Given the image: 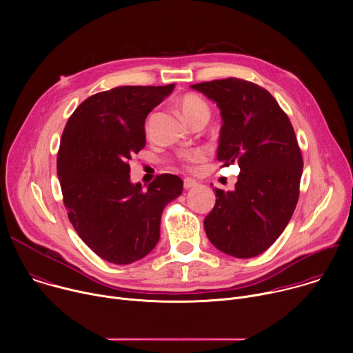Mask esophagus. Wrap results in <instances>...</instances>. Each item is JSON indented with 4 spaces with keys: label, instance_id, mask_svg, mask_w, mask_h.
I'll return each instance as SVG.
<instances>
[{
    "label": "esophagus",
    "instance_id": "esophagus-1",
    "mask_svg": "<svg viewBox=\"0 0 353 353\" xmlns=\"http://www.w3.org/2000/svg\"><path fill=\"white\" fill-rule=\"evenodd\" d=\"M196 184H198V183H196L195 180H192V179H184V181H183V185H184L185 190H190V188L195 187Z\"/></svg>",
    "mask_w": 353,
    "mask_h": 353
}]
</instances>
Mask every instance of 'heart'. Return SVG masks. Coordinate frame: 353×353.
Wrapping results in <instances>:
<instances>
[{
  "label": "heart",
  "mask_w": 353,
  "mask_h": 353,
  "mask_svg": "<svg viewBox=\"0 0 353 353\" xmlns=\"http://www.w3.org/2000/svg\"><path fill=\"white\" fill-rule=\"evenodd\" d=\"M177 108L183 116V119L188 123L192 124L198 120H208L210 117V105L207 100L199 96L196 93H184L177 99ZM146 130L149 127V119L146 121ZM208 157V152L205 149H190V150H183V152H179L174 158V162L184 168L185 170H194L198 163L204 162Z\"/></svg>",
  "instance_id": "obj_1"
}]
</instances>
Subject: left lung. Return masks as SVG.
I'll list each match as a JSON object with an SVG mask.
<instances>
[{
	"label": "left lung",
	"instance_id": "1",
	"mask_svg": "<svg viewBox=\"0 0 353 353\" xmlns=\"http://www.w3.org/2000/svg\"><path fill=\"white\" fill-rule=\"evenodd\" d=\"M221 109L218 161L240 168L233 191L215 188L204 219L210 241L225 254L256 257L285 230L299 199L303 158L288 114L264 88L239 78L191 85Z\"/></svg>",
	"mask_w": 353,
	"mask_h": 353
}]
</instances>
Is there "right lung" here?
Here are the masks:
<instances>
[{"label": "right lung", "mask_w": 353, "mask_h": 353, "mask_svg": "<svg viewBox=\"0 0 353 353\" xmlns=\"http://www.w3.org/2000/svg\"><path fill=\"white\" fill-rule=\"evenodd\" d=\"M117 86L75 109L63 131L57 174L68 219L100 259L117 265L143 259L161 237L163 208L183 191L174 174L142 190L130 181V161L146 145L145 119L173 90Z\"/></svg>", "instance_id": "right-lung-1"}]
</instances>
